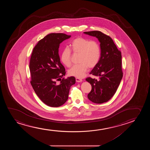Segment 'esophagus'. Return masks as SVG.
Masks as SVG:
<instances>
[{"label":"esophagus","instance_id":"esophagus-1","mask_svg":"<svg viewBox=\"0 0 150 150\" xmlns=\"http://www.w3.org/2000/svg\"><path fill=\"white\" fill-rule=\"evenodd\" d=\"M76 82H82V80L81 78H76Z\"/></svg>","mask_w":150,"mask_h":150}]
</instances>
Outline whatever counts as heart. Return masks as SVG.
<instances>
[{
  "instance_id": "obj_1",
  "label": "heart",
  "mask_w": 150,
  "mask_h": 150,
  "mask_svg": "<svg viewBox=\"0 0 150 150\" xmlns=\"http://www.w3.org/2000/svg\"><path fill=\"white\" fill-rule=\"evenodd\" d=\"M70 49L73 53L79 54L78 62L80 64L72 67L69 71L71 76L81 78L88 69L93 68L98 64L101 56V49L98 42L89 40L83 37H77L70 45ZM69 49L64 48L61 54L60 60L66 67L72 64V53Z\"/></svg>"
}]
</instances>
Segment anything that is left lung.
Returning <instances> with one entry per match:
<instances>
[{"instance_id":"8db88e82","label":"left lung","mask_w":150,"mask_h":150,"mask_svg":"<svg viewBox=\"0 0 150 150\" xmlns=\"http://www.w3.org/2000/svg\"><path fill=\"white\" fill-rule=\"evenodd\" d=\"M84 33L96 37L100 42V60L90 73L99 77V79L89 77L86 80L92 86L88 95V99L95 103H103L115 94L122 78L121 52L117 49L113 39L100 31Z\"/></svg>"}]
</instances>
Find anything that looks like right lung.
<instances>
[{"instance_id":"right-lung-1","label":"right lung","mask_w":150,"mask_h":150,"mask_svg":"<svg viewBox=\"0 0 150 150\" xmlns=\"http://www.w3.org/2000/svg\"><path fill=\"white\" fill-rule=\"evenodd\" d=\"M70 37L64 33H51L38 41L31 54V85L40 100L50 107L64 105L71 86L75 83L73 76L61 79L66 72L58 54L60 43Z\"/></svg>"}]
</instances>
